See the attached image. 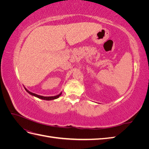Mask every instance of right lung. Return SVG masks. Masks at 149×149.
I'll list each match as a JSON object with an SVG mask.
<instances>
[{
  "label": "right lung",
  "mask_w": 149,
  "mask_h": 149,
  "mask_svg": "<svg viewBox=\"0 0 149 149\" xmlns=\"http://www.w3.org/2000/svg\"><path fill=\"white\" fill-rule=\"evenodd\" d=\"M24 88H25V89L26 90V91L28 93H29V94H30V95L33 96H35V97H38V98H39V99H42V100H46V101H50V100H56V99L59 97L61 96V94H62V93L61 92L59 94H57V95L54 96H43L38 95V94H35V93H31V92L29 91V90H28L27 89H26L25 86H24Z\"/></svg>",
  "instance_id": "right-lung-1"
}]
</instances>
